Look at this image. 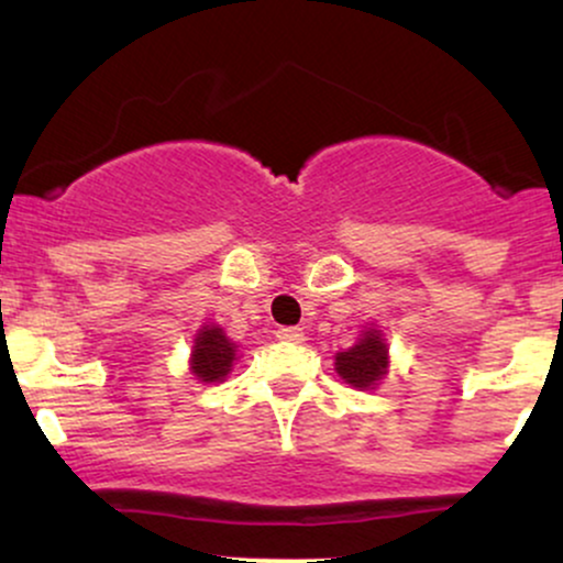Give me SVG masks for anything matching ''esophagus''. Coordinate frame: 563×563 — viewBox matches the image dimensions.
<instances>
[{
	"label": "esophagus",
	"instance_id": "34e87169",
	"mask_svg": "<svg viewBox=\"0 0 563 563\" xmlns=\"http://www.w3.org/2000/svg\"><path fill=\"white\" fill-rule=\"evenodd\" d=\"M277 339H280L283 344H301L303 331L301 328H280V331H277Z\"/></svg>",
	"mask_w": 563,
	"mask_h": 563
}]
</instances>
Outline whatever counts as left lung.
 Segmentation results:
<instances>
[{
	"label": "left lung",
	"mask_w": 563,
	"mask_h": 563,
	"mask_svg": "<svg viewBox=\"0 0 563 563\" xmlns=\"http://www.w3.org/2000/svg\"><path fill=\"white\" fill-rule=\"evenodd\" d=\"M389 371V346L378 328H367L357 344L335 354V373L354 389H376Z\"/></svg>",
	"instance_id": "left-lung-1"
}]
</instances>
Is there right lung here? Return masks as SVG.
Listing matches in <instances>:
<instances>
[{
	"label": "right lung",
	"instance_id": "right-lung-1",
	"mask_svg": "<svg viewBox=\"0 0 563 563\" xmlns=\"http://www.w3.org/2000/svg\"><path fill=\"white\" fill-rule=\"evenodd\" d=\"M235 344L224 335L219 325H203L196 333L192 341V354H190V371L192 376L203 384H219V380L228 378L235 363Z\"/></svg>",
	"mask_w": 563,
	"mask_h": 563
}]
</instances>
